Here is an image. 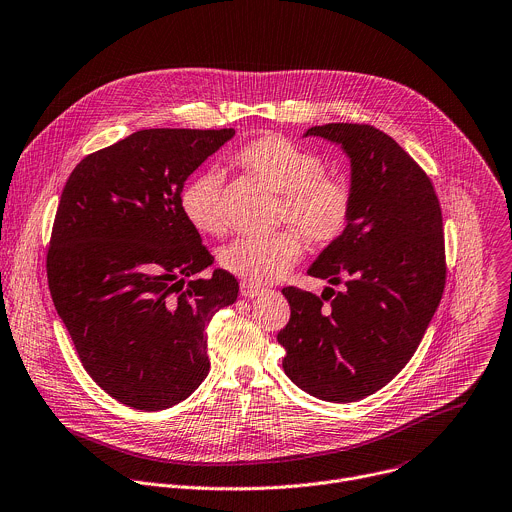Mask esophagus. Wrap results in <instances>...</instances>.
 Segmentation results:
<instances>
[{
    "mask_svg": "<svg viewBox=\"0 0 512 512\" xmlns=\"http://www.w3.org/2000/svg\"><path fill=\"white\" fill-rule=\"evenodd\" d=\"M240 293H242V297H244V299H254V297L262 295L264 291H262L260 287L252 285V282H242V285H240Z\"/></svg>",
    "mask_w": 512,
    "mask_h": 512,
    "instance_id": "esophagus-1",
    "label": "esophagus"
}]
</instances>
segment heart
Here are the masks:
<instances>
[{"instance_id":"1","label":"heart","mask_w":512,"mask_h":512,"mask_svg":"<svg viewBox=\"0 0 512 512\" xmlns=\"http://www.w3.org/2000/svg\"><path fill=\"white\" fill-rule=\"evenodd\" d=\"M246 173L282 195L280 219H287L313 246L342 238L352 213L350 187L327 177L323 160L282 136H260L236 156ZM221 170L211 166L191 177L181 191V209L195 230L217 236L225 227ZM303 242L295 232L244 236L219 250V264L252 285L285 276L301 258Z\"/></svg>"}]
</instances>
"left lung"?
<instances>
[{
  "mask_svg": "<svg viewBox=\"0 0 512 512\" xmlns=\"http://www.w3.org/2000/svg\"><path fill=\"white\" fill-rule=\"evenodd\" d=\"M303 136L339 146L350 160L348 227L307 270L344 289L325 287L321 297L282 289L291 319L276 339L287 350L282 368L301 390L354 403L407 366L437 311L445 285L441 207L419 164L384 132L325 124Z\"/></svg>",
  "mask_w": 512,
  "mask_h": 512,
  "instance_id": "8db88e82",
  "label": "left lung"
}]
</instances>
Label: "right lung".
<instances>
[{
  "label": "right lung",
  "mask_w": 512,
  "mask_h": 512,
  "mask_svg": "<svg viewBox=\"0 0 512 512\" xmlns=\"http://www.w3.org/2000/svg\"><path fill=\"white\" fill-rule=\"evenodd\" d=\"M236 130H140L83 158L56 211L48 287L87 374L122 405L164 411L209 372L211 317L240 285L181 209L195 170Z\"/></svg>",
  "instance_id": "right-lung-1"
}]
</instances>
